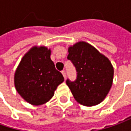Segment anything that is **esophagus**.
<instances>
[{
	"label": "esophagus",
	"instance_id": "obj_1",
	"mask_svg": "<svg viewBox=\"0 0 131 131\" xmlns=\"http://www.w3.org/2000/svg\"><path fill=\"white\" fill-rule=\"evenodd\" d=\"M61 73H62V75H63V76L64 78H66V72L64 70H62L61 71Z\"/></svg>",
	"mask_w": 131,
	"mask_h": 131
}]
</instances>
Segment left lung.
<instances>
[{
	"mask_svg": "<svg viewBox=\"0 0 131 131\" xmlns=\"http://www.w3.org/2000/svg\"><path fill=\"white\" fill-rule=\"evenodd\" d=\"M67 59L75 66V81H66L78 103L93 106L105 99L113 82L114 68L109 59L92 45L78 42L68 48Z\"/></svg>",
	"mask_w": 131,
	"mask_h": 131,
	"instance_id": "obj_1",
	"label": "left lung"
}]
</instances>
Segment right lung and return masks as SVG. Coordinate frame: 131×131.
Segmentation results:
<instances>
[{"instance_id": "right-lung-1", "label": "right lung", "mask_w": 131, "mask_h": 131, "mask_svg": "<svg viewBox=\"0 0 131 131\" xmlns=\"http://www.w3.org/2000/svg\"><path fill=\"white\" fill-rule=\"evenodd\" d=\"M50 50L33 47L26 53L14 73V86L20 96L34 105H42L54 95L64 81L62 74L50 59Z\"/></svg>"}]
</instances>
